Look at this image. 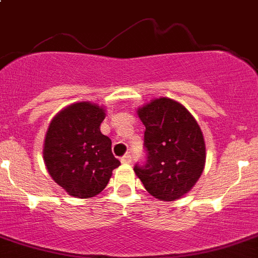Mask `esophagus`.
<instances>
[{"instance_id":"34e87169","label":"esophagus","mask_w":258,"mask_h":258,"mask_svg":"<svg viewBox=\"0 0 258 258\" xmlns=\"http://www.w3.org/2000/svg\"><path fill=\"white\" fill-rule=\"evenodd\" d=\"M131 155L130 154H124L123 157L120 158V162H122V163H124V164H128V163H131Z\"/></svg>"}]
</instances>
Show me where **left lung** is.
Here are the masks:
<instances>
[{"label":"left lung","instance_id":"obj_1","mask_svg":"<svg viewBox=\"0 0 258 258\" xmlns=\"http://www.w3.org/2000/svg\"><path fill=\"white\" fill-rule=\"evenodd\" d=\"M148 152L134 171L154 198L173 202L190 191L206 164V144L196 118L182 104L159 97L138 109Z\"/></svg>","mask_w":258,"mask_h":258}]
</instances>
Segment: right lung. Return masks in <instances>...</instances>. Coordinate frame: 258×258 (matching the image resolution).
<instances>
[{
  "label": "right lung",
  "instance_id": "obj_1",
  "mask_svg": "<svg viewBox=\"0 0 258 258\" xmlns=\"http://www.w3.org/2000/svg\"><path fill=\"white\" fill-rule=\"evenodd\" d=\"M104 118L103 106L83 101L62 109L48 126L43 143L46 168L69 196H97L120 164L112 153V140L100 131Z\"/></svg>",
  "mask_w": 258,
  "mask_h": 258
}]
</instances>
